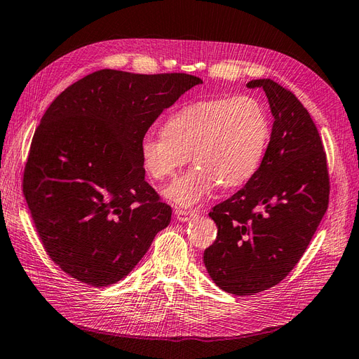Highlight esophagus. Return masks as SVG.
Here are the masks:
<instances>
[{"mask_svg": "<svg viewBox=\"0 0 359 359\" xmlns=\"http://www.w3.org/2000/svg\"><path fill=\"white\" fill-rule=\"evenodd\" d=\"M174 215H176L179 222H188L191 217L197 215V212H196V210H192V209H176V210H174Z\"/></svg>", "mask_w": 359, "mask_h": 359, "instance_id": "obj_1", "label": "esophagus"}]
</instances>
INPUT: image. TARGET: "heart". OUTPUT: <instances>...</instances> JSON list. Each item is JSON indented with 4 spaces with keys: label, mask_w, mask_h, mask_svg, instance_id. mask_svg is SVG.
Listing matches in <instances>:
<instances>
[{
    "label": "heart",
    "mask_w": 359,
    "mask_h": 359,
    "mask_svg": "<svg viewBox=\"0 0 359 359\" xmlns=\"http://www.w3.org/2000/svg\"><path fill=\"white\" fill-rule=\"evenodd\" d=\"M271 136L264 104L252 95L191 101L172 112L162 132L140 144L145 171L156 180L172 177L189 161L197 165L165 189L172 203L192 206L219 183L236 188L258 171Z\"/></svg>",
    "instance_id": "heart-1"
}]
</instances>
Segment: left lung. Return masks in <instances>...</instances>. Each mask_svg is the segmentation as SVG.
<instances>
[{
  "instance_id": "8db88e82",
  "label": "left lung",
  "mask_w": 359,
  "mask_h": 359,
  "mask_svg": "<svg viewBox=\"0 0 359 359\" xmlns=\"http://www.w3.org/2000/svg\"><path fill=\"white\" fill-rule=\"evenodd\" d=\"M264 89L273 114L271 136L255 176L212 208L218 232L203 261L212 280L235 296H253L287 278L305 253L329 205V172L317 127L287 88Z\"/></svg>"
}]
</instances>
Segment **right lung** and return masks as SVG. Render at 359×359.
Segmentation results:
<instances>
[{"label":"right lung","mask_w":359,"mask_h":359,"mask_svg":"<svg viewBox=\"0 0 359 359\" xmlns=\"http://www.w3.org/2000/svg\"><path fill=\"white\" fill-rule=\"evenodd\" d=\"M185 72L100 69L53 101L33 135L22 192L45 252L72 278L107 287L130 273L171 208L145 182L140 144L192 86Z\"/></svg>","instance_id":"add662e5"}]
</instances>
